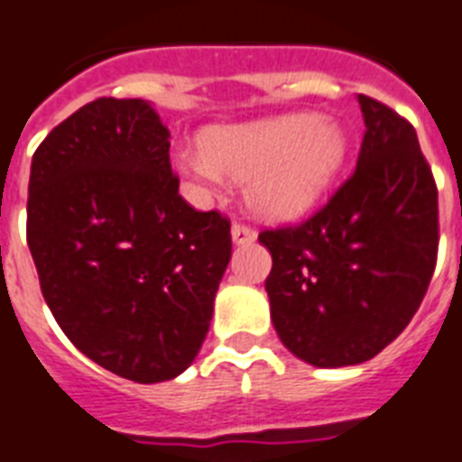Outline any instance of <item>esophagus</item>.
<instances>
[{
	"instance_id": "1",
	"label": "esophagus",
	"mask_w": 462,
	"mask_h": 462,
	"mask_svg": "<svg viewBox=\"0 0 462 462\" xmlns=\"http://www.w3.org/2000/svg\"><path fill=\"white\" fill-rule=\"evenodd\" d=\"M255 239V230L246 223H232V242L235 244H251Z\"/></svg>"
}]
</instances>
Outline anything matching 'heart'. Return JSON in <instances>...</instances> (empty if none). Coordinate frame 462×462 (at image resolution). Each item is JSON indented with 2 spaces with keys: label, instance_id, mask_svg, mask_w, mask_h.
Masks as SVG:
<instances>
[{
  "label": "heart",
  "instance_id": "b5f03b06",
  "mask_svg": "<svg viewBox=\"0 0 462 462\" xmlns=\"http://www.w3.org/2000/svg\"><path fill=\"white\" fill-rule=\"evenodd\" d=\"M345 154L347 135L336 119L296 112L207 131L201 152L178 154V169L201 189L218 188L223 173L246 180L254 211L293 218L327 192Z\"/></svg>",
  "mask_w": 462,
  "mask_h": 462
}]
</instances>
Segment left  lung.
Wrapping results in <instances>:
<instances>
[{
  "instance_id": "left-lung-1",
  "label": "left lung",
  "mask_w": 462,
  "mask_h": 462,
  "mask_svg": "<svg viewBox=\"0 0 462 462\" xmlns=\"http://www.w3.org/2000/svg\"><path fill=\"white\" fill-rule=\"evenodd\" d=\"M356 169L317 213L258 235L282 343L321 369L352 366L393 343L420 308L437 265V183L413 124L359 93Z\"/></svg>"
}]
</instances>
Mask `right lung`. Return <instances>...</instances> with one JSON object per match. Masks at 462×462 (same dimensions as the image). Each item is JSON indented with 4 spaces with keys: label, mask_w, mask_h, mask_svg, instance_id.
Segmentation results:
<instances>
[{
    "label": "right lung",
    "mask_w": 462,
    "mask_h": 462,
    "mask_svg": "<svg viewBox=\"0 0 462 462\" xmlns=\"http://www.w3.org/2000/svg\"><path fill=\"white\" fill-rule=\"evenodd\" d=\"M171 134L138 98H98L32 157L27 246L79 352L134 383L171 381L207 338L230 220L178 195Z\"/></svg>",
    "instance_id": "1"
}]
</instances>
